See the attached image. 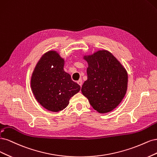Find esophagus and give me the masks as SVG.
<instances>
[{
  "instance_id": "obj_1",
  "label": "esophagus",
  "mask_w": 157,
  "mask_h": 157,
  "mask_svg": "<svg viewBox=\"0 0 157 157\" xmlns=\"http://www.w3.org/2000/svg\"><path fill=\"white\" fill-rule=\"evenodd\" d=\"M77 83L81 86V87H82V83H83V82H82V79H79L78 82H77Z\"/></svg>"
}]
</instances>
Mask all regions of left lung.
Segmentation results:
<instances>
[{"mask_svg":"<svg viewBox=\"0 0 157 157\" xmlns=\"http://www.w3.org/2000/svg\"><path fill=\"white\" fill-rule=\"evenodd\" d=\"M88 63L87 79L82 93L100 113L112 112L122 102L127 91L128 73L124 66L108 50L83 55Z\"/></svg>","mask_w":157,"mask_h":157,"instance_id":"obj_1","label":"left lung"}]
</instances>
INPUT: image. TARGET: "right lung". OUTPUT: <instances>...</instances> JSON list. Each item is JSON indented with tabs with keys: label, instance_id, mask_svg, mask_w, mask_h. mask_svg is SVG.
<instances>
[{
	"label": "right lung",
	"instance_id": "obj_1",
	"mask_svg": "<svg viewBox=\"0 0 157 157\" xmlns=\"http://www.w3.org/2000/svg\"><path fill=\"white\" fill-rule=\"evenodd\" d=\"M64 63L57 51L49 50L42 55L31 75V87L35 98L53 112L67 108L70 99L81 88L64 70Z\"/></svg>",
	"mask_w": 157,
	"mask_h": 157
}]
</instances>
